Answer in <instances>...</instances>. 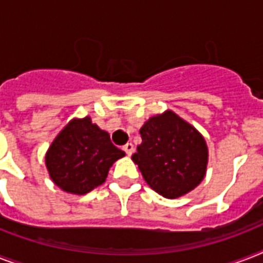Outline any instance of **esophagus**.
Returning a JSON list of instances; mask_svg holds the SVG:
<instances>
[{"instance_id": "34e87169", "label": "esophagus", "mask_w": 263, "mask_h": 263, "mask_svg": "<svg viewBox=\"0 0 263 263\" xmlns=\"http://www.w3.org/2000/svg\"><path fill=\"white\" fill-rule=\"evenodd\" d=\"M123 148H124V152H125V154H127V156H131L132 153H134V144H132V143H127Z\"/></svg>"}]
</instances>
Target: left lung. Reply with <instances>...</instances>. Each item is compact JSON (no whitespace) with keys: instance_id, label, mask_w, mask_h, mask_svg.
Instances as JSON below:
<instances>
[{"instance_id":"8db88e82","label":"left lung","mask_w":263,"mask_h":263,"mask_svg":"<svg viewBox=\"0 0 263 263\" xmlns=\"http://www.w3.org/2000/svg\"><path fill=\"white\" fill-rule=\"evenodd\" d=\"M139 134L142 143L132 161L154 191L173 199L203 180L208 165L206 142L173 111L148 119Z\"/></svg>"}]
</instances>
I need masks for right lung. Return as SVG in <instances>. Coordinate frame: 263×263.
I'll list each match as a JSON object with an SVG mask.
<instances>
[{"label":"right lung","instance_id":"right-lung-1","mask_svg":"<svg viewBox=\"0 0 263 263\" xmlns=\"http://www.w3.org/2000/svg\"><path fill=\"white\" fill-rule=\"evenodd\" d=\"M125 156L111 143L109 134L90 117L72 120L60 132L46 154L51 180L61 190L84 195L106 180L115 161Z\"/></svg>","mask_w":263,"mask_h":263}]
</instances>
